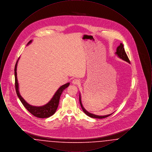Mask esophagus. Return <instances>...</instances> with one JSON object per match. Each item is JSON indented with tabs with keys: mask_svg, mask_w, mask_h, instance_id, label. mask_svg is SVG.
Wrapping results in <instances>:
<instances>
[{
	"mask_svg": "<svg viewBox=\"0 0 152 152\" xmlns=\"http://www.w3.org/2000/svg\"><path fill=\"white\" fill-rule=\"evenodd\" d=\"M80 81L78 79H75L73 80L72 81V83L73 84H75V85H77V84H79Z\"/></svg>",
	"mask_w": 152,
	"mask_h": 152,
	"instance_id": "esophagus-1",
	"label": "esophagus"
}]
</instances>
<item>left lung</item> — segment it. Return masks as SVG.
Segmentation results:
<instances>
[{
  "label": "left lung",
  "mask_w": 152,
  "mask_h": 152,
  "mask_svg": "<svg viewBox=\"0 0 152 152\" xmlns=\"http://www.w3.org/2000/svg\"><path fill=\"white\" fill-rule=\"evenodd\" d=\"M116 54L118 56V57L121 58H122L124 60L128 62V63H130V60L129 59V58L128 57L125 50H124V45H123V44L120 43V45L117 47V52H116ZM79 101L80 103V105H81V107L83 109V112L88 116L92 117V118H106L108 116H110L112 114H110L108 115H106V116H97V115H95L94 114H92L88 112H87V110L84 108L83 105H82V103H81V97H80V95L79 96Z\"/></svg>",
  "instance_id": "8db88e82"
}]
</instances>
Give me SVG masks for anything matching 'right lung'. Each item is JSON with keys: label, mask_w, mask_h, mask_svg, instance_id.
<instances>
[{"label": "right lung", "mask_w": 152, "mask_h": 152, "mask_svg": "<svg viewBox=\"0 0 152 152\" xmlns=\"http://www.w3.org/2000/svg\"><path fill=\"white\" fill-rule=\"evenodd\" d=\"M31 42V40L29 41L28 43V44L30 43ZM18 61V60L17 61L15 66V86L16 94L18 95L20 101L22 102L23 105L32 115L37 117L38 118H48L50 116H52L57 110L61 94L63 92V91L69 86V83H68L62 86L61 87H60L58 91H56V92L55 93V94H54L51 101H50L48 103H47L46 105L42 107H34V106L30 105L23 99V97L20 96L19 92V87H18V83L17 80V73H16V67H17Z\"/></svg>", "instance_id": "1"}]
</instances>
